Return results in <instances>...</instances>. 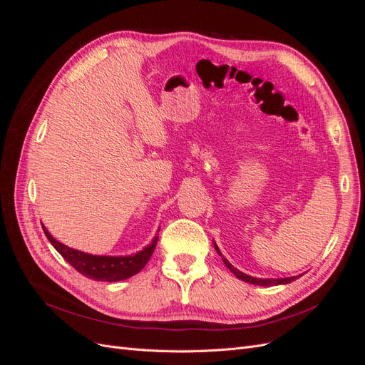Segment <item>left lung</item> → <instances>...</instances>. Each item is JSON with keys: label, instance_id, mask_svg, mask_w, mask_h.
<instances>
[{"label": "left lung", "instance_id": "8db88e82", "mask_svg": "<svg viewBox=\"0 0 365 365\" xmlns=\"http://www.w3.org/2000/svg\"><path fill=\"white\" fill-rule=\"evenodd\" d=\"M215 248H216V251H217V254L219 256H222V254H220V251H219V248L215 245ZM222 260H224V263L227 264L228 267V269L233 272L237 279H240V280H244V282H247V283H252V284H259V286H274V284H284V283H291L292 280H295V279H298V277H288V279H256V277H251V275H247V274H244V272H240L239 269H236L233 264H231L225 257H222Z\"/></svg>", "mask_w": 365, "mask_h": 365}]
</instances>
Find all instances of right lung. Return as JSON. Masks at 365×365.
<instances>
[{"label":"right lung","mask_w":365,"mask_h":365,"mask_svg":"<svg viewBox=\"0 0 365 365\" xmlns=\"http://www.w3.org/2000/svg\"><path fill=\"white\" fill-rule=\"evenodd\" d=\"M42 228L47 239L51 242V245L58 250L61 256L67 260L76 271H79L88 279L98 280V282H118L135 275L146 267V263L149 262L158 242V237H155L152 240L150 245H148L143 251L137 252L135 256H126V257L93 256V254H86V252L65 247L48 233L46 227Z\"/></svg>","instance_id":"add662e5"}]
</instances>
